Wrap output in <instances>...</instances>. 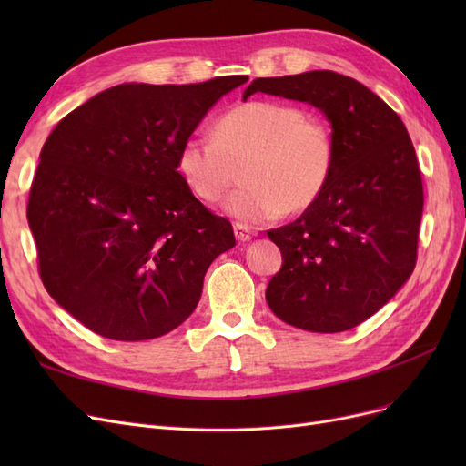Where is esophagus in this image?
I'll return each instance as SVG.
<instances>
[{"label":"esophagus","mask_w":466,"mask_h":466,"mask_svg":"<svg viewBox=\"0 0 466 466\" xmlns=\"http://www.w3.org/2000/svg\"><path fill=\"white\" fill-rule=\"evenodd\" d=\"M233 231H235V237H237V241L238 243H247V241H250L252 238V233L248 228H245V225H241V223H235L233 225Z\"/></svg>","instance_id":"1"}]
</instances>
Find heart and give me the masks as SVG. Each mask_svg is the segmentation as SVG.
Wrapping results in <instances>:
<instances>
[{
	"label": "heart",
	"instance_id": "heart-1",
	"mask_svg": "<svg viewBox=\"0 0 466 466\" xmlns=\"http://www.w3.org/2000/svg\"><path fill=\"white\" fill-rule=\"evenodd\" d=\"M243 165L238 187L223 202L237 223L257 225L301 214L327 188L334 168V139L327 124L281 101H248L214 124V139L192 134L177 153L178 173L194 196L218 202Z\"/></svg>",
	"mask_w": 466,
	"mask_h": 466
}]
</instances>
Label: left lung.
Segmentation results:
<instances>
[{
	"label": "left lung",
	"mask_w": 466,
	"mask_h": 466,
	"mask_svg": "<svg viewBox=\"0 0 466 466\" xmlns=\"http://www.w3.org/2000/svg\"><path fill=\"white\" fill-rule=\"evenodd\" d=\"M257 91L317 106L334 139L320 198L268 231L284 262L266 301L291 327L350 330L387 305L416 266L424 188L412 139L383 98L329 69L258 77L245 101Z\"/></svg>",
	"instance_id": "left-lung-1"
}]
</instances>
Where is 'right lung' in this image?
Listing matches in <instances>:
<instances>
[{
  "label": "right lung",
  "instance_id": "add662e5",
  "mask_svg": "<svg viewBox=\"0 0 466 466\" xmlns=\"http://www.w3.org/2000/svg\"><path fill=\"white\" fill-rule=\"evenodd\" d=\"M247 79L122 83L69 112L42 146L26 206L40 279L89 330L151 340L198 305L206 270L235 235L194 198L177 153Z\"/></svg>",
  "mask_w": 466,
  "mask_h": 466
}]
</instances>
